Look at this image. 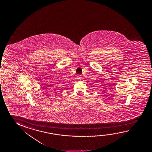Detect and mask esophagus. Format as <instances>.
<instances>
[{
  "label": "esophagus",
  "instance_id": "obj_1",
  "mask_svg": "<svg viewBox=\"0 0 152 152\" xmlns=\"http://www.w3.org/2000/svg\"><path fill=\"white\" fill-rule=\"evenodd\" d=\"M77 77V80H80L81 79H82V76H81L80 75H78Z\"/></svg>",
  "mask_w": 152,
  "mask_h": 152
}]
</instances>
